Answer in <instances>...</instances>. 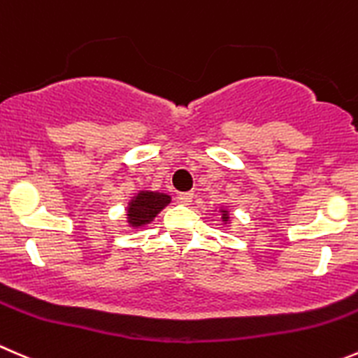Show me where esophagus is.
Wrapping results in <instances>:
<instances>
[{
  "instance_id": "obj_1",
  "label": "esophagus",
  "mask_w": 358,
  "mask_h": 358,
  "mask_svg": "<svg viewBox=\"0 0 358 358\" xmlns=\"http://www.w3.org/2000/svg\"><path fill=\"white\" fill-rule=\"evenodd\" d=\"M192 192H183V194H178V199L182 204H190V201H192Z\"/></svg>"
}]
</instances>
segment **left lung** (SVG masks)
<instances>
[{
    "label": "left lung",
    "mask_w": 358,
    "mask_h": 358,
    "mask_svg": "<svg viewBox=\"0 0 358 358\" xmlns=\"http://www.w3.org/2000/svg\"><path fill=\"white\" fill-rule=\"evenodd\" d=\"M218 213L222 215V222H224V224H231V213H229L227 208H220Z\"/></svg>",
    "instance_id": "left-lung-1"
}]
</instances>
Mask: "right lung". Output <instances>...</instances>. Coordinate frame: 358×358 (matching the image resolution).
<instances>
[{"instance_id":"add662e5","label":"right lung","mask_w":358,"mask_h":358,"mask_svg":"<svg viewBox=\"0 0 358 358\" xmlns=\"http://www.w3.org/2000/svg\"><path fill=\"white\" fill-rule=\"evenodd\" d=\"M171 203V196L159 190H138L127 203V225L141 229L152 224L154 218Z\"/></svg>"}]
</instances>
